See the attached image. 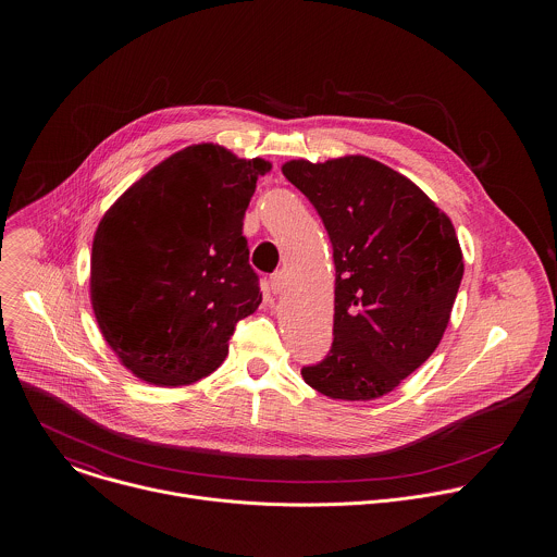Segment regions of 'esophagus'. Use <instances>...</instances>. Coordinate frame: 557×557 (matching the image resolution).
<instances>
[{"mask_svg":"<svg viewBox=\"0 0 557 557\" xmlns=\"http://www.w3.org/2000/svg\"><path fill=\"white\" fill-rule=\"evenodd\" d=\"M287 287V274L281 270V272H274L272 276H270V289H272V294H281L283 289Z\"/></svg>","mask_w":557,"mask_h":557,"instance_id":"1","label":"esophagus"}]
</instances>
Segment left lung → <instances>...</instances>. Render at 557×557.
Segmentation results:
<instances>
[{"label": "left lung", "mask_w": 557, "mask_h": 557, "mask_svg": "<svg viewBox=\"0 0 557 557\" xmlns=\"http://www.w3.org/2000/svg\"><path fill=\"white\" fill-rule=\"evenodd\" d=\"M283 173L318 210L336 270L332 347L302 377L330 398L384 397L444 336L463 278L455 227L377 160H292Z\"/></svg>", "instance_id": "1"}]
</instances>
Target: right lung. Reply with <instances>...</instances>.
I'll return each instance as SVG.
<instances>
[{"mask_svg": "<svg viewBox=\"0 0 557 557\" xmlns=\"http://www.w3.org/2000/svg\"><path fill=\"white\" fill-rule=\"evenodd\" d=\"M270 162L190 146L135 182L91 246V307L122 364L157 386L216 371L261 305L242 219Z\"/></svg>", "mask_w": 557, "mask_h": 557, "instance_id": "1", "label": "right lung"}]
</instances>
